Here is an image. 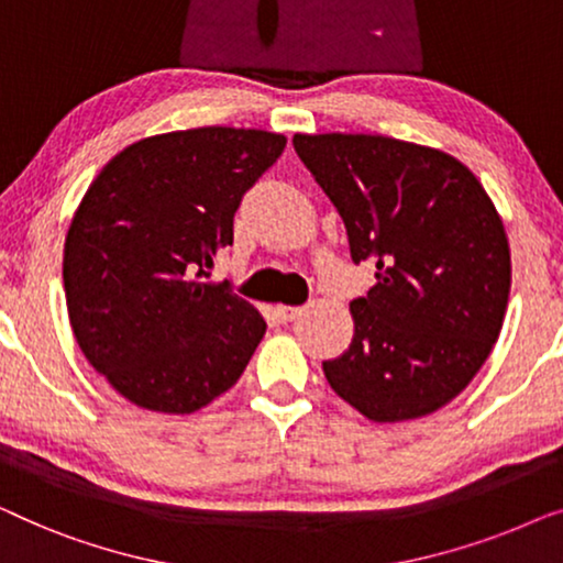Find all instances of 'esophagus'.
<instances>
[{
	"instance_id": "esophagus-1",
	"label": "esophagus",
	"mask_w": 563,
	"mask_h": 563,
	"mask_svg": "<svg viewBox=\"0 0 563 563\" xmlns=\"http://www.w3.org/2000/svg\"><path fill=\"white\" fill-rule=\"evenodd\" d=\"M303 311H306L303 306H275V313H278V319L285 321V323L296 321Z\"/></svg>"
}]
</instances>
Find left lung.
Listing matches in <instances>:
<instances>
[{
	"label": "left lung",
	"instance_id": "obj_1",
	"mask_svg": "<svg viewBox=\"0 0 563 563\" xmlns=\"http://www.w3.org/2000/svg\"><path fill=\"white\" fill-rule=\"evenodd\" d=\"M292 147L344 219L354 263L377 267L350 303L354 336L323 362L331 390L375 423L454 400L500 336L510 247L474 173L383 134H296Z\"/></svg>",
	"mask_w": 563,
	"mask_h": 563
}]
</instances>
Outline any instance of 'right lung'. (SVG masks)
I'll use <instances>...</instances> for the list:
<instances>
[{
  "label": "right lung",
  "mask_w": 563,
  "mask_h": 563,
  "mask_svg": "<svg viewBox=\"0 0 563 563\" xmlns=\"http://www.w3.org/2000/svg\"><path fill=\"white\" fill-rule=\"evenodd\" d=\"M285 137L199 126L145 137L109 161L63 250L70 329L84 357L134 406L184 416L227 393L267 323L229 283H209L242 196Z\"/></svg>",
  "instance_id": "1"
}]
</instances>
